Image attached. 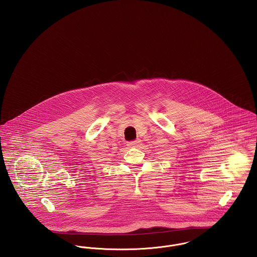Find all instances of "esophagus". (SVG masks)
<instances>
[{
  "instance_id": "obj_1",
  "label": "esophagus",
  "mask_w": 257,
  "mask_h": 257,
  "mask_svg": "<svg viewBox=\"0 0 257 257\" xmlns=\"http://www.w3.org/2000/svg\"><path fill=\"white\" fill-rule=\"evenodd\" d=\"M140 145H141V141H140V140H136V141H134V142L128 143L127 146H128L129 148H138Z\"/></svg>"
}]
</instances>
